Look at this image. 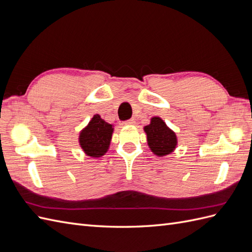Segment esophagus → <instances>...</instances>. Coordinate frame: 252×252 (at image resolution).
Masks as SVG:
<instances>
[{
  "label": "esophagus",
  "mask_w": 252,
  "mask_h": 252,
  "mask_svg": "<svg viewBox=\"0 0 252 252\" xmlns=\"http://www.w3.org/2000/svg\"><path fill=\"white\" fill-rule=\"evenodd\" d=\"M134 120H129V121H126V122H124V125H126V126H128V125H134Z\"/></svg>",
  "instance_id": "1"
}]
</instances>
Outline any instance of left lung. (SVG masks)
<instances>
[{
    "label": "left lung",
    "mask_w": 252,
    "mask_h": 252,
    "mask_svg": "<svg viewBox=\"0 0 252 252\" xmlns=\"http://www.w3.org/2000/svg\"><path fill=\"white\" fill-rule=\"evenodd\" d=\"M148 147L157 157H166L177 149L178 136L159 117H152L150 123L144 126Z\"/></svg>",
    "instance_id": "obj_1"
}]
</instances>
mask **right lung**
Instances as JSON below:
<instances>
[{"mask_svg":"<svg viewBox=\"0 0 252 252\" xmlns=\"http://www.w3.org/2000/svg\"><path fill=\"white\" fill-rule=\"evenodd\" d=\"M114 126L100 114H94L79 133V145L84 154L93 158L105 156L109 150Z\"/></svg>","mask_w":252,"mask_h":252,"instance_id":"add662e5","label":"right lung"}]
</instances>
